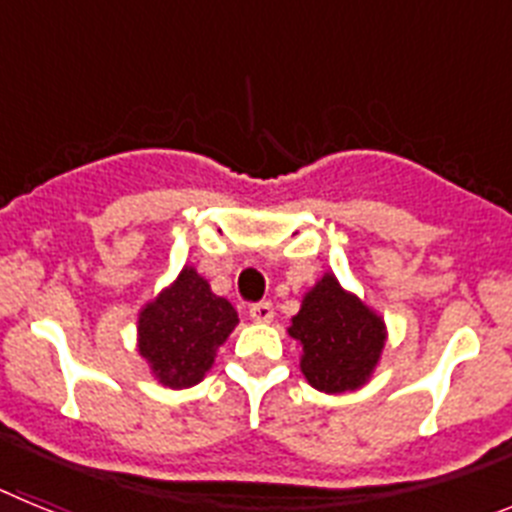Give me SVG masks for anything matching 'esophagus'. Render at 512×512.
I'll list each match as a JSON object with an SVG mask.
<instances>
[{
  "label": "esophagus",
  "instance_id": "1",
  "mask_svg": "<svg viewBox=\"0 0 512 512\" xmlns=\"http://www.w3.org/2000/svg\"><path fill=\"white\" fill-rule=\"evenodd\" d=\"M251 320H256V323H271V320H274V307H271V302H259V305H253Z\"/></svg>",
  "mask_w": 512,
  "mask_h": 512
}]
</instances>
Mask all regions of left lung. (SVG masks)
Instances as JSON below:
<instances>
[{
	"instance_id": "left-lung-1",
	"label": "left lung",
	"mask_w": 512,
	"mask_h": 512,
	"mask_svg": "<svg viewBox=\"0 0 512 512\" xmlns=\"http://www.w3.org/2000/svg\"><path fill=\"white\" fill-rule=\"evenodd\" d=\"M302 346L300 372L325 395L361 390L377 372L387 343V323L359 295L348 292L336 274L325 271L302 295L287 328Z\"/></svg>"
}]
</instances>
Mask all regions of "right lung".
I'll return each mask as SVG.
<instances>
[{
	"label": "right lung",
	"instance_id": "right-lung-1",
	"mask_svg": "<svg viewBox=\"0 0 512 512\" xmlns=\"http://www.w3.org/2000/svg\"><path fill=\"white\" fill-rule=\"evenodd\" d=\"M238 323L235 307L212 292L200 271L184 264L169 287L140 307L138 354L161 387H194Z\"/></svg>",
	"mask_w": 512,
	"mask_h": 512
}]
</instances>
